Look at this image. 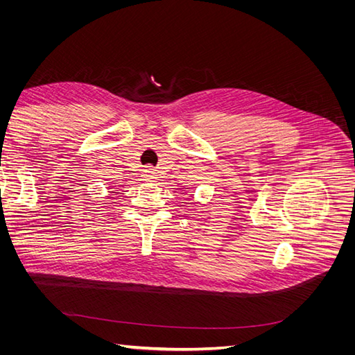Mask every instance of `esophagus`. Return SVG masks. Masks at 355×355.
Here are the masks:
<instances>
[{
	"label": "esophagus",
	"instance_id": "1",
	"mask_svg": "<svg viewBox=\"0 0 355 355\" xmlns=\"http://www.w3.org/2000/svg\"><path fill=\"white\" fill-rule=\"evenodd\" d=\"M142 176H144L146 180H151V179H154V170H151V168H145Z\"/></svg>",
	"mask_w": 355,
	"mask_h": 355
}]
</instances>
